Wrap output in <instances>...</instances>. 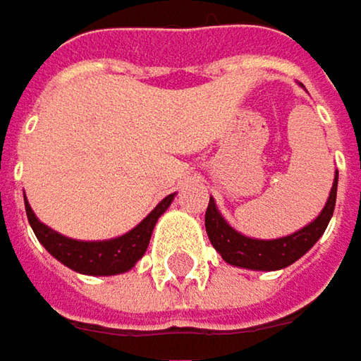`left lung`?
Wrapping results in <instances>:
<instances>
[{"label": "left lung", "instance_id": "1", "mask_svg": "<svg viewBox=\"0 0 361 361\" xmlns=\"http://www.w3.org/2000/svg\"><path fill=\"white\" fill-rule=\"evenodd\" d=\"M335 201H337V174H335V183L329 195V201L321 212V216L312 224H308L306 228L298 230L296 234H290L286 238L255 240V238H246L243 234H238L234 228H230L219 216L214 199H209V205L205 212V230L214 248L221 255L226 263L259 271L283 269L298 261L302 255H306L321 238L322 232L329 226V219L333 216Z\"/></svg>", "mask_w": 361, "mask_h": 361}]
</instances>
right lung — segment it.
I'll return each mask as SVG.
<instances>
[{
	"label": "right lung",
	"mask_w": 361,
	"mask_h": 361,
	"mask_svg": "<svg viewBox=\"0 0 361 361\" xmlns=\"http://www.w3.org/2000/svg\"><path fill=\"white\" fill-rule=\"evenodd\" d=\"M172 199H174V195H168L140 226H135L125 236L104 240V243H80V240L65 238L61 234L53 232L51 228H47L44 224H40L37 216L32 214L26 197H24V203H26V216H28V221H30L39 243L57 261H61L69 269L86 273V275H116V273L129 271L142 259L145 248L149 245L152 230H154L156 221L166 212Z\"/></svg>",
	"instance_id": "add662e5"
}]
</instances>
